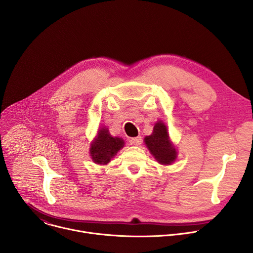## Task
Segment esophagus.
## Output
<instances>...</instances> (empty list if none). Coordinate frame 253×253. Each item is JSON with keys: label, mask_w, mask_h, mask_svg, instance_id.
<instances>
[{"label": "esophagus", "mask_w": 253, "mask_h": 253, "mask_svg": "<svg viewBox=\"0 0 253 253\" xmlns=\"http://www.w3.org/2000/svg\"><path fill=\"white\" fill-rule=\"evenodd\" d=\"M130 142H131V144H133V145H140L141 142H142V138L140 136L134 137V138H131Z\"/></svg>", "instance_id": "34e87169"}]
</instances>
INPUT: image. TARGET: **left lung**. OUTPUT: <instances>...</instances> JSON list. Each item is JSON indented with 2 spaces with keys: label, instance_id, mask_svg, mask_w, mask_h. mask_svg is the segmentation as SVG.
Here are the masks:
<instances>
[{
  "label": "left lung",
  "instance_id": "left-lung-1",
  "mask_svg": "<svg viewBox=\"0 0 253 253\" xmlns=\"http://www.w3.org/2000/svg\"><path fill=\"white\" fill-rule=\"evenodd\" d=\"M144 141L159 163L169 165L176 159V149L169 140L166 126L161 121L155 124L152 134L146 136Z\"/></svg>",
  "mask_w": 253,
  "mask_h": 253
}]
</instances>
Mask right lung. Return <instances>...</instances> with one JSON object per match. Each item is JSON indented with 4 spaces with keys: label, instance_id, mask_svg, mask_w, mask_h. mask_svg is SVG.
<instances>
[{
    "label": "right lung",
    "instance_id": "1",
    "mask_svg": "<svg viewBox=\"0 0 253 253\" xmlns=\"http://www.w3.org/2000/svg\"><path fill=\"white\" fill-rule=\"evenodd\" d=\"M123 146L124 141L121 138L112 137L108 129L102 128L92 143L90 154L95 163L107 164Z\"/></svg>",
    "mask_w": 253,
    "mask_h": 253
}]
</instances>
